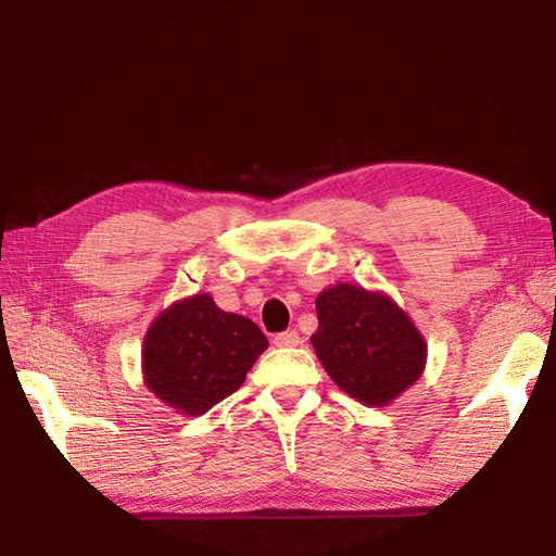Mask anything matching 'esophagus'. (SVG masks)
<instances>
[{
	"label": "esophagus",
	"instance_id": "1",
	"mask_svg": "<svg viewBox=\"0 0 556 556\" xmlns=\"http://www.w3.org/2000/svg\"><path fill=\"white\" fill-rule=\"evenodd\" d=\"M301 343V336L296 331H282L274 336V345L276 348H296Z\"/></svg>",
	"mask_w": 556,
	"mask_h": 556
}]
</instances>
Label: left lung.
<instances>
[{"label": "left lung", "instance_id": "8db88e82", "mask_svg": "<svg viewBox=\"0 0 556 556\" xmlns=\"http://www.w3.org/2000/svg\"><path fill=\"white\" fill-rule=\"evenodd\" d=\"M315 308V355L331 380L364 406H387L422 376L425 336L387 294L339 282L317 294Z\"/></svg>", "mask_w": 556, "mask_h": 556}]
</instances>
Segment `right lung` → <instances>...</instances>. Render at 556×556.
I'll list each match as a JSON object with an SVG mask.
<instances>
[{
  "label": "right lung",
  "mask_w": 556,
  "mask_h": 556,
  "mask_svg": "<svg viewBox=\"0 0 556 556\" xmlns=\"http://www.w3.org/2000/svg\"><path fill=\"white\" fill-rule=\"evenodd\" d=\"M268 348L252 319L194 294L162 311L143 339V380L180 415H204L239 390Z\"/></svg>",
  "instance_id": "1"
}]
</instances>
